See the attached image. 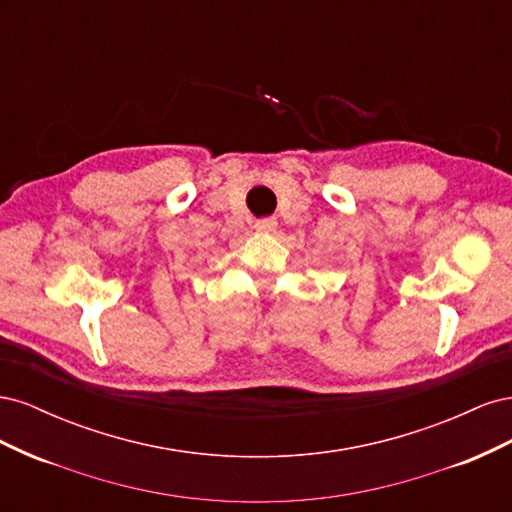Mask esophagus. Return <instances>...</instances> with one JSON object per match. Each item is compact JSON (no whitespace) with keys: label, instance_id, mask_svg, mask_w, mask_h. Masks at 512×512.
<instances>
[{"label":"esophagus","instance_id":"34e87169","mask_svg":"<svg viewBox=\"0 0 512 512\" xmlns=\"http://www.w3.org/2000/svg\"><path fill=\"white\" fill-rule=\"evenodd\" d=\"M275 226H277V222H275L273 218H262V220H258V222L254 224V228H256L258 232H265V235H269V232H273Z\"/></svg>","mask_w":512,"mask_h":512}]
</instances>
